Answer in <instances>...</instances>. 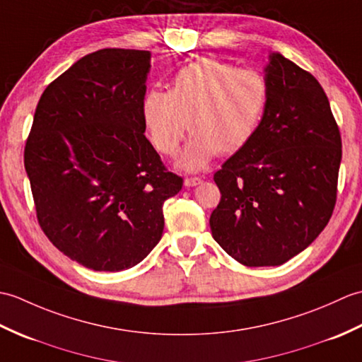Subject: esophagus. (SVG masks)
Segmentation results:
<instances>
[{
    "mask_svg": "<svg viewBox=\"0 0 362 362\" xmlns=\"http://www.w3.org/2000/svg\"><path fill=\"white\" fill-rule=\"evenodd\" d=\"M183 183H185L187 188H193V187L201 185L202 179H199V177H187L185 182H183Z\"/></svg>",
    "mask_w": 362,
    "mask_h": 362,
    "instance_id": "obj_1",
    "label": "esophagus"
}]
</instances>
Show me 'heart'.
Wrapping results in <instances>:
<instances>
[{
	"mask_svg": "<svg viewBox=\"0 0 362 362\" xmlns=\"http://www.w3.org/2000/svg\"><path fill=\"white\" fill-rule=\"evenodd\" d=\"M267 103L269 86L259 71L201 57L174 73L169 91H146L141 119L151 144L165 156L177 151L188 127L193 134L177 166L199 171L216 152L228 156L243 149L257 132Z\"/></svg>",
	"mask_w": 362,
	"mask_h": 362,
	"instance_id": "obj_1",
	"label": "heart"
}]
</instances>
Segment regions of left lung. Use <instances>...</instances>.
<instances>
[{
	"label": "left lung",
	"mask_w": 362,
	"mask_h": 362,
	"mask_svg": "<svg viewBox=\"0 0 362 362\" xmlns=\"http://www.w3.org/2000/svg\"><path fill=\"white\" fill-rule=\"evenodd\" d=\"M269 103L250 141L214 182L221 202L211 235L238 263L280 266L305 250L328 224L342 158L339 129L313 74L269 54Z\"/></svg>",
	"instance_id": "left-lung-1"
}]
</instances>
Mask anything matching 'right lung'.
<instances>
[{
	"label": "right lung",
	"instance_id": "obj_1",
	"mask_svg": "<svg viewBox=\"0 0 362 362\" xmlns=\"http://www.w3.org/2000/svg\"><path fill=\"white\" fill-rule=\"evenodd\" d=\"M151 52L105 48L79 59L37 104L25 169L37 219L76 263L119 272L163 233V204L182 189L144 136Z\"/></svg>",
	"mask_w": 362,
	"mask_h": 362
}]
</instances>
